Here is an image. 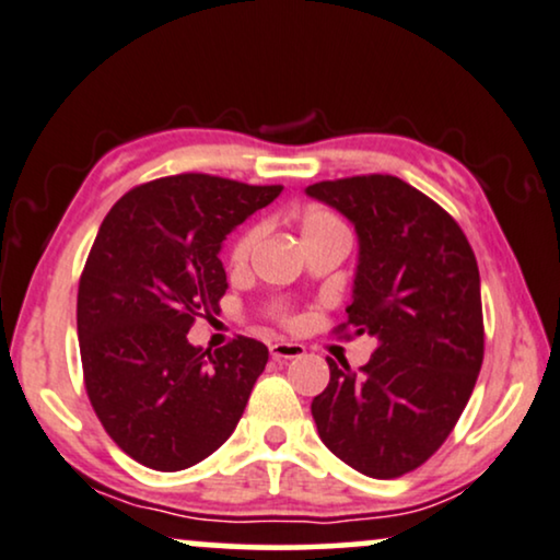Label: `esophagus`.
I'll return each mask as SVG.
<instances>
[{
  "instance_id": "1",
  "label": "esophagus",
  "mask_w": 560,
  "mask_h": 560,
  "mask_svg": "<svg viewBox=\"0 0 560 560\" xmlns=\"http://www.w3.org/2000/svg\"><path fill=\"white\" fill-rule=\"evenodd\" d=\"M268 350H271L273 361H292V358H302L307 353V348H304L302 342H289V340H276L268 346Z\"/></svg>"
}]
</instances>
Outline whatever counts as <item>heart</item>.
Returning <instances> with one entry per match:
<instances>
[{"mask_svg": "<svg viewBox=\"0 0 560 560\" xmlns=\"http://www.w3.org/2000/svg\"><path fill=\"white\" fill-rule=\"evenodd\" d=\"M330 230H342L338 218H332L330 212H325V210H307V212H304L302 237H310V235H317V233H330ZM260 235H264V228L253 225L250 230H245V233L237 237V243L233 248V264L235 266L248 264V258L253 256V250H256Z\"/></svg>", "mask_w": 560, "mask_h": 560, "instance_id": "heart-1", "label": "heart"}]
</instances>
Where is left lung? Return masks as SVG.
Segmentation results:
<instances>
[{"mask_svg":"<svg viewBox=\"0 0 560 560\" xmlns=\"http://www.w3.org/2000/svg\"><path fill=\"white\" fill-rule=\"evenodd\" d=\"M304 191L355 230L346 325L376 340L361 374L327 361L330 384L312 399V417L350 468L397 479L441 448L476 386L479 266L456 220L397 176L338 178Z\"/></svg>","mask_w":560,"mask_h":560,"instance_id":"obj_1","label":"left lung"}]
</instances>
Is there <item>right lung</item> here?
Wrapping results in <instances>:
<instances>
[{
  "instance_id": "right-lung-1",
  "label": "right lung",
  "mask_w": 560,
  "mask_h": 560,
  "mask_svg": "<svg viewBox=\"0 0 560 560\" xmlns=\"http://www.w3.org/2000/svg\"><path fill=\"white\" fill-rule=\"evenodd\" d=\"M281 189L182 174L136 186L104 218L79 281L81 366L104 430L138 464H199L243 417L268 348L241 335L205 350L186 332L220 312L225 237Z\"/></svg>"
}]
</instances>
